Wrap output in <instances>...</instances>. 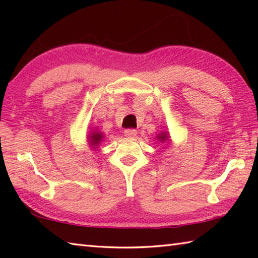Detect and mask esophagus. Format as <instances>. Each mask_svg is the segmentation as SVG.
<instances>
[{
	"label": "esophagus",
	"mask_w": 258,
	"mask_h": 258,
	"mask_svg": "<svg viewBox=\"0 0 258 258\" xmlns=\"http://www.w3.org/2000/svg\"><path fill=\"white\" fill-rule=\"evenodd\" d=\"M124 135L126 136V138L133 139V138H135L136 135H138V131L134 130V128H128V130H125V131H124Z\"/></svg>",
	"instance_id": "esophagus-1"
}]
</instances>
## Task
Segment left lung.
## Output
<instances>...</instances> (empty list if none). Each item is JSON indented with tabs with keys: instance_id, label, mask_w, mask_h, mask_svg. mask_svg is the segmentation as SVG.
I'll return each instance as SVG.
<instances>
[{
	"instance_id": "1",
	"label": "left lung",
	"mask_w": 258,
	"mask_h": 258,
	"mask_svg": "<svg viewBox=\"0 0 258 258\" xmlns=\"http://www.w3.org/2000/svg\"><path fill=\"white\" fill-rule=\"evenodd\" d=\"M156 140L157 141H161L162 143H165L166 141H168V139H169V134L167 133V132H161V133H158L156 136ZM168 143V142H167Z\"/></svg>"
}]
</instances>
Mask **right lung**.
Segmentation results:
<instances>
[{
  "label": "right lung",
  "instance_id": "obj_1",
  "mask_svg": "<svg viewBox=\"0 0 258 258\" xmlns=\"http://www.w3.org/2000/svg\"><path fill=\"white\" fill-rule=\"evenodd\" d=\"M104 140V134L98 128H93L87 135V142L93 150H96Z\"/></svg>",
  "mask_w": 258,
  "mask_h": 258
}]
</instances>
